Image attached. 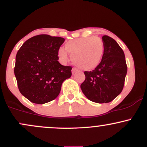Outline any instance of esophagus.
<instances>
[{
	"label": "esophagus",
	"instance_id": "34e87169",
	"mask_svg": "<svg viewBox=\"0 0 147 147\" xmlns=\"http://www.w3.org/2000/svg\"><path fill=\"white\" fill-rule=\"evenodd\" d=\"M77 72V69H76V68H73L72 69V73L73 74V75H74V74H75Z\"/></svg>",
	"mask_w": 147,
	"mask_h": 147
}]
</instances>
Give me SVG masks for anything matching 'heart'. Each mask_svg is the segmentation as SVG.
I'll return each mask as SVG.
<instances>
[{
	"mask_svg": "<svg viewBox=\"0 0 147 147\" xmlns=\"http://www.w3.org/2000/svg\"><path fill=\"white\" fill-rule=\"evenodd\" d=\"M104 52V42L98 37L87 36L75 38L66 42L65 48H60L57 57L61 63H66L68 53L78 68L84 70H93L98 66Z\"/></svg>",
	"mask_w": 147,
	"mask_h": 147,
	"instance_id": "obj_1",
	"label": "heart"
}]
</instances>
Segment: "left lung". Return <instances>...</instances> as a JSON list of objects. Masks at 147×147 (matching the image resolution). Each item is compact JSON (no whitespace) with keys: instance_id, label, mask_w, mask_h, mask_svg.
<instances>
[{"instance_id":"obj_1","label":"left lung","mask_w":147,"mask_h":147,"mask_svg":"<svg viewBox=\"0 0 147 147\" xmlns=\"http://www.w3.org/2000/svg\"><path fill=\"white\" fill-rule=\"evenodd\" d=\"M104 52L98 66L85 71L81 89L89 100L102 104L111 102L122 91L127 73L124 51L113 38L102 36Z\"/></svg>"}]
</instances>
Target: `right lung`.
Instances as JSON below:
<instances>
[{"label": "right lung", "instance_id": "1", "mask_svg": "<svg viewBox=\"0 0 147 147\" xmlns=\"http://www.w3.org/2000/svg\"><path fill=\"white\" fill-rule=\"evenodd\" d=\"M63 38L40 34L27 40L16 56L14 75L21 93L35 104L57 98L62 83L71 77L72 67L58 61Z\"/></svg>", "mask_w": 147, "mask_h": 147}]
</instances>
